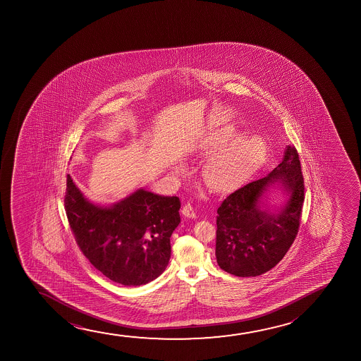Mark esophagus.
Instances as JSON below:
<instances>
[{
  "mask_svg": "<svg viewBox=\"0 0 361 361\" xmlns=\"http://www.w3.org/2000/svg\"><path fill=\"white\" fill-rule=\"evenodd\" d=\"M183 214L186 218H196V211H195V208L190 203L183 206Z\"/></svg>",
  "mask_w": 361,
  "mask_h": 361,
  "instance_id": "34e87169",
  "label": "esophagus"
}]
</instances>
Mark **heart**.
<instances>
[{
	"instance_id": "heart-1",
	"label": "heart",
	"mask_w": 361,
	"mask_h": 361,
	"mask_svg": "<svg viewBox=\"0 0 361 361\" xmlns=\"http://www.w3.org/2000/svg\"><path fill=\"white\" fill-rule=\"evenodd\" d=\"M232 128L208 130L201 139L197 153L209 157L202 169V178L208 188L214 191H229L244 183L262 165L267 144L259 137L234 139ZM175 173L183 171L181 165H175Z\"/></svg>"
}]
</instances>
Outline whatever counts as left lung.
<instances>
[{"label":"left lung","mask_w":361,"mask_h":361,"mask_svg":"<svg viewBox=\"0 0 361 361\" xmlns=\"http://www.w3.org/2000/svg\"><path fill=\"white\" fill-rule=\"evenodd\" d=\"M278 191L284 201L274 207ZM305 185L295 147L265 178L229 195L217 209L216 257L219 267L238 277L262 275L281 262L296 238Z\"/></svg>","instance_id":"obj_1"}]
</instances>
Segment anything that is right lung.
Returning <instances> with one entry per match:
<instances>
[{"mask_svg": "<svg viewBox=\"0 0 361 361\" xmlns=\"http://www.w3.org/2000/svg\"><path fill=\"white\" fill-rule=\"evenodd\" d=\"M180 207L176 196L145 188L99 204L90 201L70 175L66 180L65 209L78 245L99 271L124 286L145 285L165 271Z\"/></svg>", "mask_w": 361, "mask_h": 361, "instance_id": "obj_1", "label": "right lung"}]
</instances>
